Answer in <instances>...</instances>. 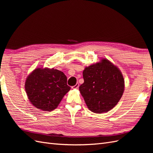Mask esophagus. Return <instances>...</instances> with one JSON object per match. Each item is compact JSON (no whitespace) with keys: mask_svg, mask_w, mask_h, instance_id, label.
Segmentation results:
<instances>
[{"mask_svg":"<svg viewBox=\"0 0 153 153\" xmlns=\"http://www.w3.org/2000/svg\"><path fill=\"white\" fill-rule=\"evenodd\" d=\"M78 87H79V84H78V83H76V85L72 87V89H78Z\"/></svg>","mask_w":153,"mask_h":153,"instance_id":"esophagus-1","label":"esophagus"}]
</instances>
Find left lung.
Returning <instances> with one entry per match:
<instances>
[{
  "label": "left lung",
  "instance_id": "left-lung-1",
  "mask_svg": "<svg viewBox=\"0 0 153 153\" xmlns=\"http://www.w3.org/2000/svg\"><path fill=\"white\" fill-rule=\"evenodd\" d=\"M84 82L79 87L82 96L92 112H108L123 96L124 81L121 72L108 60L85 68Z\"/></svg>",
  "mask_w": 153,
  "mask_h": 153
}]
</instances>
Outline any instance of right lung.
<instances>
[{"label": "right lung", "mask_w": 153, "mask_h": 153, "mask_svg": "<svg viewBox=\"0 0 153 153\" xmlns=\"http://www.w3.org/2000/svg\"><path fill=\"white\" fill-rule=\"evenodd\" d=\"M25 88L32 104L38 109L48 112L57 107L71 89L64 73L53 68L36 69L27 77Z\"/></svg>", "instance_id": "1"}]
</instances>
